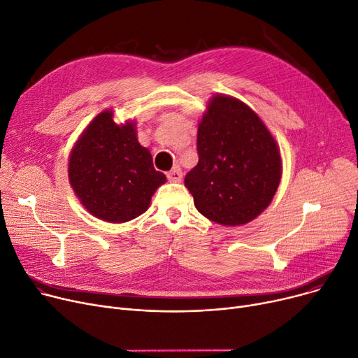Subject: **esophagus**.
Returning <instances> with one entry per match:
<instances>
[{"label": "esophagus", "instance_id": "34e87169", "mask_svg": "<svg viewBox=\"0 0 358 358\" xmlns=\"http://www.w3.org/2000/svg\"><path fill=\"white\" fill-rule=\"evenodd\" d=\"M182 176H183V173H182V171H180V167H173V169L167 173V178H169V180L171 182H180L182 180Z\"/></svg>", "mask_w": 358, "mask_h": 358}]
</instances>
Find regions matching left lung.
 Segmentation results:
<instances>
[{
  "instance_id": "8db88e82",
  "label": "left lung",
  "mask_w": 358,
  "mask_h": 358,
  "mask_svg": "<svg viewBox=\"0 0 358 358\" xmlns=\"http://www.w3.org/2000/svg\"><path fill=\"white\" fill-rule=\"evenodd\" d=\"M199 162L185 178L198 211L237 227L270 205L282 179L279 145L243 101L215 94L198 122Z\"/></svg>"
}]
</instances>
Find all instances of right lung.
<instances>
[{
	"instance_id": "1",
	"label": "right lung",
	"mask_w": 358,
	"mask_h": 358,
	"mask_svg": "<svg viewBox=\"0 0 358 358\" xmlns=\"http://www.w3.org/2000/svg\"><path fill=\"white\" fill-rule=\"evenodd\" d=\"M68 176L83 208L113 224L144 214L166 182L138 143L134 120L117 124L113 110L99 113L82 131L69 155Z\"/></svg>"
}]
</instances>
